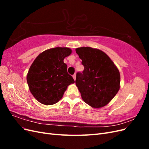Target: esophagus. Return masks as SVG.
Wrapping results in <instances>:
<instances>
[{
    "instance_id": "esophagus-1",
    "label": "esophagus",
    "mask_w": 149,
    "mask_h": 149,
    "mask_svg": "<svg viewBox=\"0 0 149 149\" xmlns=\"http://www.w3.org/2000/svg\"><path fill=\"white\" fill-rule=\"evenodd\" d=\"M73 79H74V81H75V79H76V74H74L73 75Z\"/></svg>"
}]
</instances>
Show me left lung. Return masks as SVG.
I'll return each mask as SVG.
<instances>
[{"label": "left lung", "instance_id": "left-lung-1", "mask_svg": "<svg viewBox=\"0 0 149 149\" xmlns=\"http://www.w3.org/2000/svg\"><path fill=\"white\" fill-rule=\"evenodd\" d=\"M76 52L84 69L78 72L76 85L83 101L94 108L107 104L120 88V73L114 63L100 49L81 47Z\"/></svg>", "mask_w": 149, "mask_h": 149}]
</instances>
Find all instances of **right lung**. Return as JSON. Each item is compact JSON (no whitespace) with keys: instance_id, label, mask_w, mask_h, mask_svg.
<instances>
[{"instance_id":"right-lung-1","label":"right lung","mask_w":149,"mask_h":149,"mask_svg":"<svg viewBox=\"0 0 149 149\" xmlns=\"http://www.w3.org/2000/svg\"><path fill=\"white\" fill-rule=\"evenodd\" d=\"M71 53L69 48H51L40 53L31 64L26 81L31 93L40 103L45 105L56 103L62 98L68 86L74 83L63 62Z\"/></svg>"}]
</instances>
